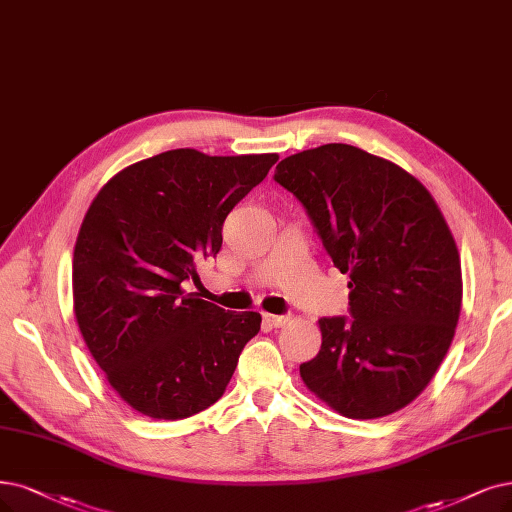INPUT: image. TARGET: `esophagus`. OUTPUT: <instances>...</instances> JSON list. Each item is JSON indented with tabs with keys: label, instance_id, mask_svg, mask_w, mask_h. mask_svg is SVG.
Returning a JSON list of instances; mask_svg holds the SVG:
<instances>
[{
	"label": "esophagus",
	"instance_id": "34e87169",
	"mask_svg": "<svg viewBox=\"0 0 512 512\" xmlns=\"http://www.w3.org/2000/svg\"><path fill=\"white\" fill-rule=\"evenodd\" d=\"M263 323L270 325V327H274V329H280V327H285V325H289V323H291V316H289V314H282V316H278V314H268V312H263Z\"/></svg>",
	"mask_w": 512,
	"mask_h": 512
}]
</instances>
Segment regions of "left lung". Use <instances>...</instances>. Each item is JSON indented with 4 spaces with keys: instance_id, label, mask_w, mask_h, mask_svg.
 Wrapping results in <instances>:
<instances>
[{
    "instance_id": "obj_1",
    "label": "left lung",
    "mask_w": 512,
    "mask_h": 512,
    "mask_svg": "<svg viewBox=\"0 0 512 512\" xmlns=\"http://www.w3.org/2000/svg\"><path fill=\"white\" fill-rule=\"evenodd\" d=\"M274 179L350 276L352 318L318 320L323 344L299 365L301 380L352 420L407 407L443 363L462 310L460 253L439 204L399 164L346 143L299 151Z\"/></svg>"
}]
</instances>
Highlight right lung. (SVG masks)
<instances>
[{"label": "right lung", "instance_id": "add662e5", "mask_svg": "<svg viewBox=\"0 0 512 512\" xmlns=\"http://www.w3.org/2000/svg\"><path fill=\"white\" fill-rule=\"evenodd\" d=\"M276 160L170 149L120 170L88 206L73 249L75 320L111 388L151 420L217 403L259 333L257 312H225L183 282L219 253L227 213Z\"/></svg>", "mask_w": 512, "mask_h": 512}]
</instances>
